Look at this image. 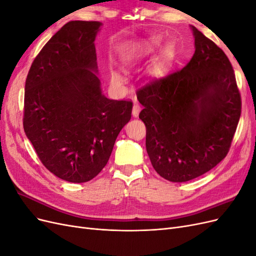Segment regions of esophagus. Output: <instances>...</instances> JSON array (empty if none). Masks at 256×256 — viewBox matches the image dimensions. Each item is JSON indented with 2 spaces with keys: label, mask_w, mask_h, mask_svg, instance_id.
Returning a JSON list of instances; mask_svg holds the SVG:
<instances>
[{
  "label": "esophagus",
  "mask_w": 256,
  "mask_h": 256,
  "mask_svg": "<svg viewBox=\"0 0 256 256\" xmlns=\"http://www.w3.org/2000/svg\"><path fill=\"white\" fill-rule=\"evenodd\" d=\"M140 111H141V106H140V104H134V108H132V115L134 116V118H138V113H140Z\"/></svg>",
  "instance_id": "34e87169"
}]
</instances>
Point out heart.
<instances>
[{
  "instance_id": "heart-1",
  "label": "heart",
  "mask_w": 256,
  "mask_h": 256,
  "mask_svg": "<svg viewBox=\"0 0 256 256\" xmlns=\"http://www.w3.org/2000/svg\"><path fill=\"white\" fill-rule=\"evenodd\" d=\"M127 60H128V62H132L134 60V56H132V54H131V56H127ZM113 76H114L115 79H118V80L120 78V74L118 72H114Z\"/></svg>"
}]
</instances>
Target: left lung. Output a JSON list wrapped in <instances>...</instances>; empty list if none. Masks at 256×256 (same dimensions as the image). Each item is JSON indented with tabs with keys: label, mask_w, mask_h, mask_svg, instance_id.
I'll return each instance as SVG.
<instances>
[{
	"label": "left lung",
	"mask_w": 256,
	"mask_h": 256,
	"mask_svg": "<svg viewBox=\"0 0 256 256\" xmlns=\"http://www.w3.org/2000/svg\"><path fill=\"white\" fill-rule=\"evenodd\" d=\"M196 52L189 63L138 90L144 109L146 150L156 172L184 182L228 154L242 113V97L226 53L191 26Z\"/></svg>",
	"instance_id": "1"
}]
</instances>
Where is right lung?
<instances>
[{
  "label": "right lung",
  "mask_w": 256,
  "mask_h": 256,
  "mask_svg": "<svg viewBox=\"0 0 256 256\" xmlns=\"http://www.w3.org/2000/svg\"><path fill=\"white\" fill-rule=\"evenodd\" d=\"M102 23L70 21L35 58L26 81L23 128L51 173L70 182L97 176L131 118V100L106 98L95 38Z\"/></svg>",
  "instance_id": "right-lung-1"
}]
</instances>
